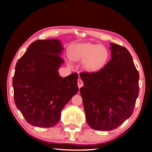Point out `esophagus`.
Masks as SVG:
<instances>
[{
    "instance_id": "34e87169",
    "label": "esophagus",
    "mask_w": 152,
    "mask_h": 152,
    "mask_svg": "<svg viewBox=\"0 0 152 152\" xmlns=\"http://www.w3.org/2000/svg\"><path fill=\"white\" fill-rule=\"evenodd\" d=\"M78 88H80L82 86H84V82L81 79H78Z\"/></svg>"
}]
</instances>
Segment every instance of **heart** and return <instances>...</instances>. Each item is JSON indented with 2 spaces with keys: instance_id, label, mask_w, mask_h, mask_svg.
Returning <instances> with one entry per match:
<instances>
[{
  "instance_id": "1",
  "label": "heart",
  "mask_w": 152,
  "mask_h": 152,
  "mask_svg": "<svg viewBox=\"0 0 152 152\" xmlns=\"http://www.w3.org/2000/svg\"><path fill=\"white\" fill-rule=\"evenodd\" d=\"M72 57L77 61H85L84 67L89 72H96L103 67L109 59V51L97 44L81 45L73 51Z\"/></svg>"
}]
</instances>
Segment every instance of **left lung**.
I'll use <instances>...</instances> for the list:
<instances>
[{
    "instance_id": "obj_1",
    "label": "left lung",
    "mask_w": 152,
    "mask_h": 152,
    "mask_svg": "<svg viewBox=\"0 0 152 152\" xmlns=\"http://www.w3.org/2000/svg\"><path fill=\"white\" fill-rule=\"evenodd\" d=\"M110 45L111 59L104 68L80 73L86 121L95 130L111 131L124 123L133 114L140 92V76L129 51Z\"/></svg>"
}]
</instances>
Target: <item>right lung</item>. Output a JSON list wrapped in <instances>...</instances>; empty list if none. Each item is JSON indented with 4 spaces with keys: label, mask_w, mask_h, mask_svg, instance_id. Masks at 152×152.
I'll use <instances>...</instances> for the list:
<instances>
[{
    "label": "right lung",
    "mask_w": 152,
    "mask_h": 152,
    "mask_svg": "<svg viewBox=\"0 0 152 152\" xmlns=\"http://www.w3.org/2000/svg\"><path fill=\"white\" fill-rule=\"evenodd\" d=\"M58 39L37 40L17 61L12 78L16 107L33 126L53 127L61 110L78 92L77 73L62 78L58 69L64 63Z\"/></svg>",
    "instance_id": "1"
}]
</instances>
